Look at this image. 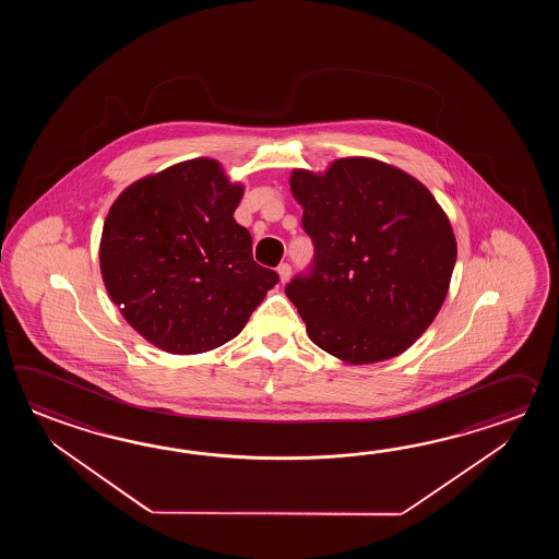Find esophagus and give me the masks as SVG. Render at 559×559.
<instances>
[{
  "mask_svg": "<svg viewBox=\"0 0 559 559\" xmlns=\"http://www.w3.org/2000/svg\"><path fill=\"white\" fill-rule=\"evenodd\" d=\"M277 274H280V282L285 284V282L289 280V275H292V265H289V263H280V267H277Z\"/></svg>",
  "mask_w": 559,
  "mask_h": 559,
  "instance_id": "1",
  "label": "esophagus"
}]
</instances>
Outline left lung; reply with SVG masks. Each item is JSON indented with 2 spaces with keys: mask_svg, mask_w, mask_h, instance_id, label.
<instances>
[{
  "mask_svg": "<svg viewBox=\"0 0 559 559\" xmlns=\"http://www.w3.org/2000/svg\"><path fill=\"white\" fill-rule=\"evenodd\" d=\"M292 193L313 243L308 272L285 285L309 340L347 364L400 356L436 320L457 246L424 183L369 157L325 174L296 169Z\"/></svg>",
  "mask_w": 559,
  "mask_h": 559,
  "instance_id": "1",
  "label": "left lung"
}]
</instances>
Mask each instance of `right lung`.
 <instances>
[{"instance_id":"right-lung-1","label":"right lung","mask_w":559,"mask_h":559,"mask_svg":"<svg viewBox=\"0 0 559 559\" xmlns=\"http://www.w3.org/2000/svg\"><path fill=\"white\" fill-rule=\"evenodd\" d=\"M241 195L215 159L200 157L131 183L111 205L102 277L159 349L188 356L226 344L280 282L253 262L250 231L234 219Z\"/></svg>"}]
</instances>
